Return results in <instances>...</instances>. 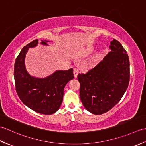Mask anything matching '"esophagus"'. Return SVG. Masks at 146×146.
Wrapping results in <instances>:
<instances>
[{"label": "esophagus", "instance_id": "1", "mask_svg": "<svg viewBox=\"0 0 146 146\" xmlns=\"http://www.w3.org/2000/svg\"><path fill=\"white\" fill-rule=\"evenodd\" d=\"M79 73V70L77 69V68H74L73 70V74H74V76H75V78H76L77 76H78Z\"/></svg>", "mask_w": 146, "mask_h": 146}]
</instances>
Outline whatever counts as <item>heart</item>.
Wrapping results in <instances>:
<instances>
[{"mask_svg":"<svg viewBox=\"0 0 146 146\" xmlns=\"http://www.w3.org/2000/svg\"><path fill=\"white\" fill-rule=\"evenodd\" d=\"M90 51H88V52H89ZM103 52H104V51H100V52H98V53L96 54V56H95L94 58V59H93V61H97L99 58H100L101 56H102V55L103 54Z\"/></svg>","mask_w":146,"mask_h":146,"instance_id":"1","label":"heart"}]
</instances>
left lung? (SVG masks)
<instances>
[{
  "label": "left lung",
  "instance_id": "1",
  "mask_svg": "<svg viewBox=\"0 0 146 146\" xmlns=\"http://www.w3.org/2000/svg\"><path fill=\"white\" fill-rule=\"evenodd\" d=\"M108 53L94 68L78 75L80 97L86 110L101 115L112 108L125 94L130 79L128 54L116 39Z\"/></svg>",
  "mask_w": 146,
  "mask_h": 146
}]
</instances>
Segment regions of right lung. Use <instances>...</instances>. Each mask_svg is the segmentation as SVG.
Here are the masks:
<instances>
[{
	"label": "right lung",
	"mask_w": 146,
	"mask_h": 146,
	"mask_svg": "<svg viewBox=\"0 0 146 146\" xmlns=\"http://www.w3.org/2000/svg\"><path fill=\"white\" fill-rule=\"evenodd\" d=\"M50 41H41V44L49 46ZM39 41L27 44L22 49L15 59L14 80L15 90L21 100L33 111L41 114L51 115L59 110L63 102L64 88L74 78L73 70H56L45 78L30 75L25 65L26 54L29 48L38 46Z\"/></svg>",
	"instance_id": "obj_1"
}]
</instances>
